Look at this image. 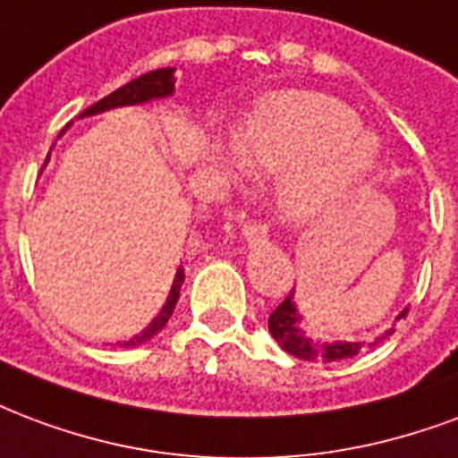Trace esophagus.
<instances>
[{
	"mask_svg": "<svg viewBox=\"0 0 458 458\" xmlns=\"http://www.w3.org/2000/svg\"><path fill=\"white\" fill-rule=\"evenodd\" d=\"M242 235H245L250 247H264L269 242V230L262 223H247L245 228H242Z\"/></svg>",
	"mask_w": 458,
	"mask_h": 458,
	"instance_id": "esophagus-1",
	"label": "esophagus"
}]
</instances>
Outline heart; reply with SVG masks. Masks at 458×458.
Instances as JSON below:
<instances>
[{"mask_svg":"<svg viewBox=\"0 0 458 458\" xmlns=\"http://www.w3.org/2000/svg\"><path fill=\"white\" fill-rule=\"evenodd\" d=\"M235 155L252 174H286L281 206L293 220L310 223L357 196L381 162V143L344 101L320 91H286L247 118Z\"/></svg>","mask_w":458,"mask_h":458,"instance_id":"heart-1","label":"heart"}]
</instances>
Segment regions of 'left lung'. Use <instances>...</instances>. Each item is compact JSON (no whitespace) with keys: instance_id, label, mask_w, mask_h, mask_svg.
<instances>
[{"instance_id":"8db88e82","label":"left lung","mask_w":458,"mask_h":458,"mask_svg":"<svg viewBox=\"0 0 458 458\" xmlns=\"http://www.w3.org/2000/svg\"><path fill=\"white\" fill-rule=\"evenodd\" d=\"M296 291L291 289V293L279 303V308L269 315V333L284 352H289L293 357L303 359V361H342L359 354L367 347H376L378 342H384L388 335H393V327H388L384 335H378L374 342H347V340H313L310 335L303 330V315L298 313L296 308ZM408 315V308H403L398 313V320Z\"/></svg>"}]
</instances>
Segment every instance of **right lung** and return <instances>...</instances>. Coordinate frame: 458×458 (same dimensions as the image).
<instances>
[{"mask_svg":"<svg viewBox=\"0 0 458 458\" xmlns=\"http://www.w3.org/2000/svg\"><path fill=\"white\" fill-rule=\"evenodd\" d=\"M174 94V67H162V70H152L148 74H140L133 82L123 84L121 89L111 91L108 97H104L101 101H97L94 106H89L87 111L80 114V118L97 116V114H104V111H111V108L121 106H138V104H150L155 99H167ZM50 157V152H48ZM48 162V160H46ZM182 284H184V269L179 267L177 274H174V281H172V289H169V296L165 301V306L160 308V313L155 315L150 320V325L140 330V333L131 337V340L118 342L121 347H138V344H145L148 340H152L155 335L160 333L162 327L167 325V320L174 313V306L179 301V291H182Z\"/></svg>","mask_w":458,"mask_h":458,"instance_id":"right-lung-1","label":"right lung"}]
</instances>
